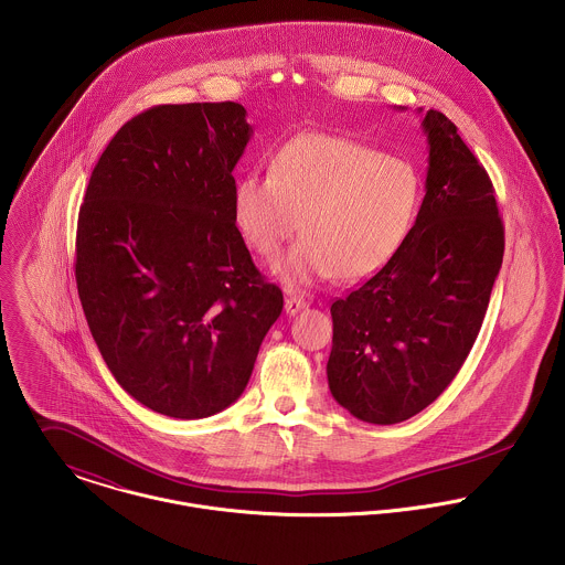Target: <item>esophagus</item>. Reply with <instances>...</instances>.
Here are the masks:
<instances>
[{"mask_svg":"<svg viewBox=\"0 0 565 565\" xmlns=\"http://www.w3.org/2000/svg\"><path fill=\"white\" fill-rule=\"evenodd\" d=\"M302 309H307L305 298H300V296H287V300H285V311H287V316H296V313H300Z\"/></svg>","mask_w":565,"mask_h":565,"instance_id":"34e87169","label":"esophagus"}]
</instances>
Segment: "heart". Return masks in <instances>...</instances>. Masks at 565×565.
Returning a JSON list of instances; mask_svg holds the SVG:
<instances>
[{
  "instance_id": "obj_1",
  "label": "heart",
  "mask_w": 565,
  "mask_h": 565,
  "mask_svg": "<svg viewBox=\"0 0 565 565\" xmlns=\"http://www.w3.org/2000/svg\"><path fill=\"white\" fill-rule=\"evenodd\" d=\"M419 202V173L403 157L309 132L276 152L269 175H243L233 191V220L265 258H274L300 226L302 239L276 267L291 285L337 271L361 280L403 247Z\"/></svg>"
}]
</instances>
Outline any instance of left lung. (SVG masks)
<instances>
[{"label":"left lung","mask_w":565,"mask_h":565,"mask_svg":"<svg viewBox=\"0 0 565 565\" xmlns=\"http://www.w3.org/2000/svg\"><path fill=\"white\" fill-rule=\"evenodd\" d=\"M428 139L426 195L396 256L330 307V394L354 417L398 424L435 403L468 359L502 265L493 184L439 110Z\"/></svg>","instance_id":"8db88e82"}]
</instances>
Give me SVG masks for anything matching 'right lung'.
<instances>
[{
  "label": "right lung",
  "instance_id": "obj_1",
  "mask_svg": "<svg viewBox=\"0 0 565 565\" xmlns=\"http://www.w3.org/2000/svg\"><path fill=\"white\" fill-rule=\"evenodd\" d=\"M249 135L237 102L154 106L119 128L84 193L86 322L115 381L161 415L200 419L235 403L282 311L233 220Z\"/></svg>",
  "mask_w": 565,
  "mask_h": 565
}]
</instances>
